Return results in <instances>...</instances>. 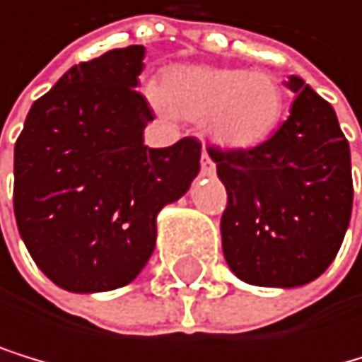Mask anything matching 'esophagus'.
<instances>
[{"instance_id":"obj_1","label":"esophagus","mask_w":362,"mask_h":362,"mask_svg":"<svg viewBox=\"0 0 362 362\" xmlns=\"http://www.w3.org/2000/svg\"><path fill=\"white\" fill-rule=\"evenodd\" d=\"M202 170H204V174H212V172H215V163H212V158L208 156L206 150L202 152Z\"/></svg>"}]
</instances>
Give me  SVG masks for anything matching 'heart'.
Wrapping results in <instances>:
<instances>
[{
  "instance_id": "obj_1",
  "label": "heart",
  "mask_w": 362,
  "mask_h": 362,
  "mask_svg": "<svg viewBox=\"0 0 362 362\" xmlns=\"http://www.w3.org/2000/svg\"><path fill=\"white\" fill-rule=\"evenodd\" d=\"M147 98L165 116L202 122L206 136L223 150H250L282 122L286 91L271 71L233 66H174Z\"/></svg>"
}]
</instances>
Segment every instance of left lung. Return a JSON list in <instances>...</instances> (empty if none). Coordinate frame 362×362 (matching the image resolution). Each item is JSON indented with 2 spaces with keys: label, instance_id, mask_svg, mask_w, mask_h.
<instances>
[{
  "label": "left lung",
  "instance_id": "obj_1",
  "mask_svg": "<svg viewBox=\"0 0 362 362\" xmlns=\"http://www.w3.org/2000/svg\"><path fill=\"white\" fill-rule=\"evenodd\" d=\"M291 114L253 150H208L228 192L221 248L230 271L255 286L293 288L313 282L345 240L354 185L349 143L334 107L305 80Z\"/></svg>",
  "mask_w": 362,
  "mask_h": 362
}]
</instances>
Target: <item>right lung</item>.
<instances>
[{
    "label": "right lung",
    "instance_id": "add662e5",
    "mask_svg": "<svg viewBox=\"0 0 362 362\" xmlns=\"http://www.w3.org/2000/svg\"><path fill=\"white\" fill-rule=\"evenodd\" d=\"M145 49L71 66L33 103L15 143L13 206L40 271L64 291H114L156 246V215L190 190L202 145L147 147L154 114L136 91Z\"/></svg>",
    "mask_w": 362,
    "mask_h": 362
}]
</instances>
